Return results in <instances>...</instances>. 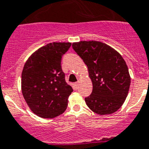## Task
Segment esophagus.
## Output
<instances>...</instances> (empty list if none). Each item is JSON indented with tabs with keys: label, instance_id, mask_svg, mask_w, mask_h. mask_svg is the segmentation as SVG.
<instances>
[{
	"label": "esophagus",
	"instance_id": "obj_1",
	"mask_svg": "<svg viewBox=\"0 0 149 149\" xmlns=\"http://www.w3.org/2000/svg\"><path fill=\"white\" fill-rule=\"evenodd\" d=\"M73 88L74 89H77V88H78V83H77V82H75V83L73 84Z\"/></svg>",
	"mask_w": 149,
	"mask_h": 149
}]
</instances>
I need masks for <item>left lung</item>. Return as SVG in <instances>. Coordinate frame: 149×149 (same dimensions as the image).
I'll use <instances>...</instances> for the list:
<instances>
[{
    "instance_id": "1",
    "label": "left lung",
    "mask_w": 149,
    "mask_h": 149,
    "mask_svg": "<svg viewBox=\"0 0 149 149\" xmlns=\"http://www.w3.org/2000/svg\"><path fill=\"white\" fill-rule=\"evenodd\" d=\"M72 48L88 66L93 84L92 93L85 97L88 107L100 115L117 111L127 97L131 81L121 55L98 41L74 42Z\"/></svg>"
}]
</instances>
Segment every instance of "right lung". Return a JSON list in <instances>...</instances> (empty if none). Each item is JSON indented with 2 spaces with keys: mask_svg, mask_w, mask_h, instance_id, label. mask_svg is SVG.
I'll list each match as a JSON object with an SVG mask.
<instances>
[{
  "mask_svg": "<svg viewBox=\"0 0 149 149\" xmlns=\"http://www.w3.org/2000/svg\"><path fill=\"white\" fill-rule=\"evenodd\" d=\"M70 42H52L28 58L22 72V93L32 111L42 118H54L65 112L73 89L65 81L61 57Z\"/></svg>",
  "mask_w": 149,
  "mask_h": 149,
  "instance_id": "1",
  "label": "right lung"
}]
</instances>
